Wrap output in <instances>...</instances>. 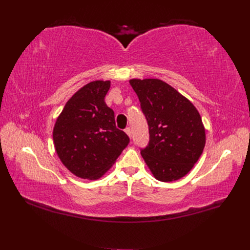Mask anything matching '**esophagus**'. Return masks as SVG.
<instances>
[{"label":"esophagus","mask_w":250,"mask_h":250,"mask_svg":"<svg viewBox=\"0 0 250 250\" xmlns=\"http://www.w3.org/2000/svg\"><path fill=\"white\" fill-rule=\"evenodd\" d=\"M125 132H126V134L128 135V137L131 138V129H130L129 127H127V128H126V129H125Z\"/></svg>","instance_id":"esophagus-1"}]
</instances>
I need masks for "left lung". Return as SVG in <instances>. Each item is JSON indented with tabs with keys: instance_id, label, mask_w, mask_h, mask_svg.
Returning a JSON list of instances; mask_svg holds the SVG:
<instances>
[{
	"instance_id": "obj_1",
	"label": "left lung",
	"mask_w": 250,
	"mask_h": 250,
	"mask_svg": "<svg viewBox=\"0 0 250 250\" xmlns=\"http://www.w3.org/2000/svg\"><path fill=\"white\" fill-rule=\"evenodd\" d=\"M145 115L150 141L141 154L153 176L171 183L186 176L206 146V128L194 104L161 79H130Z\"/></svg>"
}]
</instances>
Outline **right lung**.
<instances>
[{
  "label": "right lung",
  "instance_id": "1",
  "mask_svg": "<svg viewBox=\"0 0 250 250\" xmlns=\"http://www.w3.org/2000/svg\"><path fill=\"white\" fill-rule=\"evenodd\" d=\"M110 81L96 80L75 93L58 116L53 142L64 167L75 176L102 177L129 143L118 129L115 113L104 101Z\"/></svg>",
  "mask_w": 250,
  "mask_h": 250
}]
</instances>
